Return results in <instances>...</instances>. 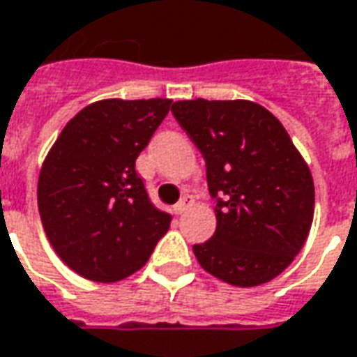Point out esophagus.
Returning a JSON list of instances; mask_svg holds the SVG:
<instances>
[{
	"instance_id": "obj_1",
	"label": "esophagus",
	"mask_w": 357,
	"mask_h": 357,
	"mask_svg": "<svg viewBox=\"0 0 357 357\" xmlns=\"http://www.w3.org/2000/svg\"><path fill=\"white\" fill-rule=\"evenodd\" d=\"M193 204H195V199H193V197H191V195H183V197H181V201H179V203L176 204V213H178V214L187 213V211H189V208H191Z\"/></svg>"
}]
</instances>
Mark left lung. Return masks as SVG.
<instances>
[{"instance_id":"obj_1","label":"left lung","mask_w":357,"mask_h":357,"mask_svg":"<svg viewBox=\"0 0 357 357\" xmlns=\"http://www.w3.org/2000/svg\"><path fill=\"white\" fill-rule=\"evenodd\" d=\"M172 114L206 164L216 230L193 245L199 265L231 286L271 282L313 222L315 187L288 131L249 100H179Z\"/></svg>"}]
</instances>
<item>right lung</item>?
<instances>
[{
    "mask_svg": "<svg viewBox=\"0 0 357 357\" xmlns=\"http://www.w3.org/2000/svg\"><path fill=\"white\" fill-rule=\"evenodd\" d=\"M172 100H98L59 133L42 164L38 211L52 248L92 282H118L149 261L172 216L135 170Z\"/></svg>",
    "mask_w": 357,
    "mask_h": 357,
    "instance_id": "right-lung-1",
    "label": "right lung"
}]
</instances>
